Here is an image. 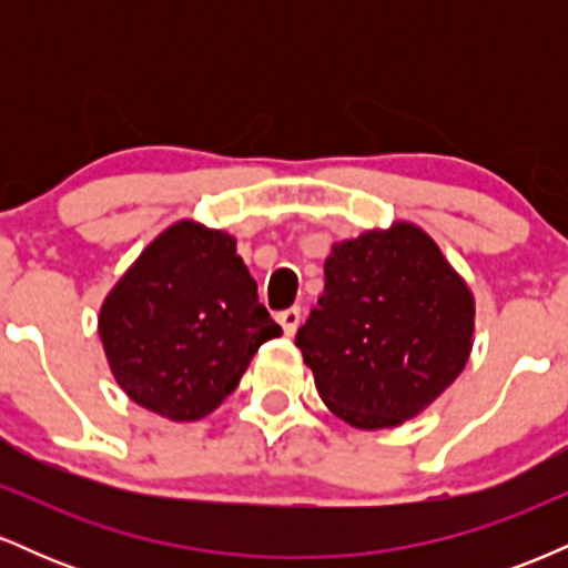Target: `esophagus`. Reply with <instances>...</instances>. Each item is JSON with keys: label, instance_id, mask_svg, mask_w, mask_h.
I'll list each match as a JSON object with an SVG mask.
<instances>
[{"label": "esophagus", "instance_id": "esophagus-1", "mask_svg": "<svg viewBox=\"0 0 568 568\" xmlns=\"http://www.w3.org/2000/svg\"><path fill=\"white\" fill-rule=\"evenodd\" d=\"M277 323L283 325V331L288 336H293L296 334V328H298V323H302V310H298V306H291V310H283L277 315Z\"/></svg>", "mask_w": 568, "mask_h": 568}]
</instances>
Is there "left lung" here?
Segmentation results:
<instances>
[{
	"label": "left lung",
	"instance_id": "obj_1",
	"mask_svg": "<svg viewBox=\"0 0 568 568\" xmlns=\"http://www.w3.org/2000/svg\"><path fill=\"white\" fill-rule=\"evenodd\" d=\"M473 317L470 291L438 245L419 226L395 224L334 245L296 347L338 419L395 427L462 374Z\"/></svg>",
	"mask_w": 568,
	"mask_h": 568
}]
</instances>
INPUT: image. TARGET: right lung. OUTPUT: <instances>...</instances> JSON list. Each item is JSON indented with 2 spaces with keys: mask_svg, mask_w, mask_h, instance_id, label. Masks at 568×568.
Here are the masks:
<instances>
[{
  "mask_svg": "<svg viewBox=\"0 0 568 568\" xmlns=\"http://www.w3.org/2000/svg\"><path fill=\"white\" fill-rule=\"evenodd\" d=\"M98 334L114 379L139 406L194 422L221 406L283 328L258 304L230 234L181 221L109 293Z\"/></svg>",
  "mask_w": 568,
  "mask_h": 568,
  "instance_id": "obj_1",
  "label": "right lung"
}]
</instances>
